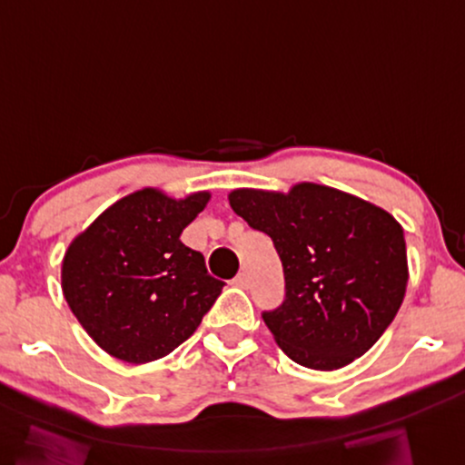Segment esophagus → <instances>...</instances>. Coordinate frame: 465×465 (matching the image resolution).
Listing matches in <instances>:
<instances>
[{"label":"esophagus","mask_w":465,"mask_h":465,"mask_svg":"<svg viewBox=\"0 0 465 465\" xmlns=\"http://www.w3.org/2000/svg\"><path fill=\"white\" fill-rule=\"evenodd\" d=\"M233 283H235V286H238V288H248V283H251V280H248V273L242 272V273L235 275Z\"/></svg>","instance_id":"1"}]
</instances>
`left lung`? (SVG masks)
<instances>
[{"label":"left lung","instance_id":"1","mask_svg":"<svg viewBox=\"0 0 465 465\" xmlns=\"http://www.w3.org/2000/svg\"><path fill=\"white\" fill-rule=\"evenodd\" d=\"M230 204L280 254L286 299L262 320L292 361L331 371L378 342L410 277L403 227L392 214L317 183L288 193L233 190Z\"/></svg>","mask_w":465,"mask_h":465}]
</instances>
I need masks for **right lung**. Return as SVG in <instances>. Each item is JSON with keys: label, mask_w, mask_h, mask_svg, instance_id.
Listing matches in <instances>:
<instances>
[{"label": "right lung", "mask_w": 465, "mask_h": 465, "mask_svg": "<svg viewBox=\"0 0 465 465\" xmlns=\"http://www.w3.org/2000/svg\"><path fill=\"white\" fill-rule=\"evenodd\" d=\"M145 188L104 211L68 246L62 292L95 344L121 361L148 363L188 341L217 301L204 256L179 240L209 203Z\"/></svg>", "instance_id": "add662e5"}]
</instances>
